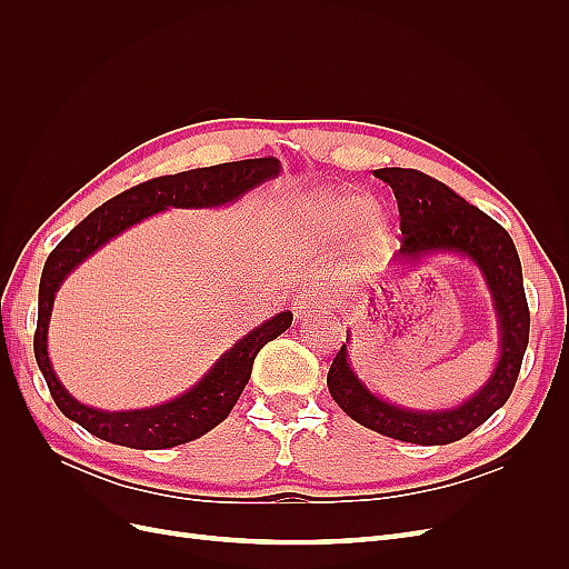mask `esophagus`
<instances>
[{
    "mask_svg": "<svg viewBox=\"0 0 569 569\" xmlns=\"http://www.w3.org/2000/svg\"><path fill=\"white\" fill-rule=\"evenodd\" d=\"M291 313H295L297 320H313V318H318V313H320L318 297L311 295V291L301 289L299 295L295 297V301H291Z\"/></svg>",
    "mask_w": 569,
    "mask_h": 569,
    "instance_id": "34e87169",
    "label": "esophagus"
}]
</instances>
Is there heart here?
I'll list each match as a JSON object with an SVG mask.
<instances>
[{"instance_id": "1", "label": "heart", "mask_w": 569, "mask_h": 569, "mask_svg": "<svg viewBox=\"0 0 569 569\" xmlns=\"http://www.w3.org/2000/svg\"><path fill=\"white\" fill-rule=\"evenodd\" d=\"M353 251L360 261H377L396 242V220L391 211L377 209L370 194L351 189H332L280 203L270 216L274 232L303 249L337 242L355 222Z\"/></svg>"}]
</instances>
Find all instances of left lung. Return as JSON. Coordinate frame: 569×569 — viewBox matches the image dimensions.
<instances>
[{"mask_svg": "<svg viewBox=\"0 0 569 569\" xmlns=\"http://www.w3.org/2000/svg\"><path fill=\"white\" fill-rule=\"evenodd\" d=\"M399 201L403 244L393 256L396 274L429 263V258L460 256L477 268L487 284L498 330V358L487 382L451 408H410L375 393L349 358L351 332L327 372L335 403L351 420L385 437L420 446H443L468 437L487 422L512 393L529 341V308L522 266L510 234L493 218L456 194L449 184L416 168L375 170ZM382 291L387 287L380 282Z\"/></svg>", "mask_w": 569, "mask_h": 569, "instance_id": "left-lung-1", "label": "left lung"}]
</instances>
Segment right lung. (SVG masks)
Listing matches in <instances>:
<instances>
[{"instance_id":"right-lung-1","label":"right lung","mask_w":569,"mask_h":569,"mask_svg":"<svg viewBox=\"0 0 569 569\" xmlns=\"http://www.w3.org/2000/svg\"><path fill=\"white\" fill-rule=\"evenodd\" d=\"M280 173L282 163L278 159H247L184 170L178 176L153 178L101 203L99 209H94L80 226L61 239L57 249L49 253L40 280L36 360L51 396H54L59 410L68 420L78 422L90 435L104 441L128 446V449L159 451L194 441L230 416V410L249 382L256 353L268 341L280 337L287 327H291V311L274 313L270 320L253 327L249 335L237 339L203 372L197 385L176 396V399L134 410L94 408L78 401L63 387L49 358V320L51 311H54L57 291L68 274L101 247L109 244L111 239L137 226V222L168 209H222V206L239 201L251 189L274 180Z\"/></svg>"}]
</instances>
